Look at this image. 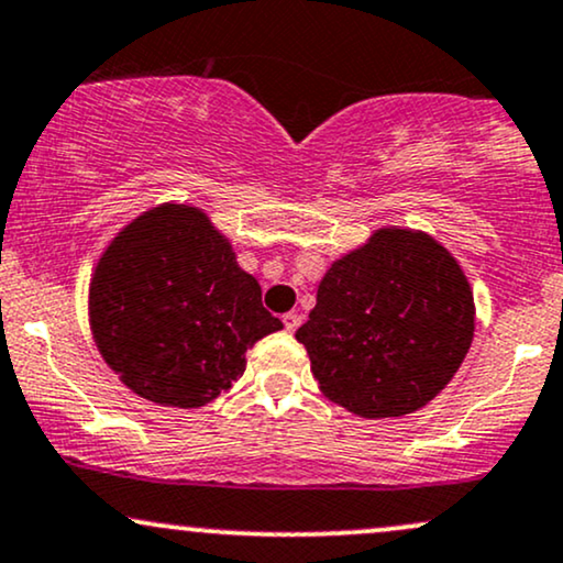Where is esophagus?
<instances>
[{
    "label": "esophagus",
    "instance_id": "obj_1",
    "mask_svg": "<svg viewBox=\"0 0 563 563\" xmlns=\"http://www.w3.org/2000/svg\"><path fill=\"white\" fill-rule=\"evenodd\" d=\"M283 324H286L288 333H294V330H299L301 314H296V311H288V314H283Z\"/></svg>",
    "mask_w": 563,
    "mask_h": 563
}]
</instances>
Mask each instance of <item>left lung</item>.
Masks as SVG:
<instances>
[{"mask_svg":"<svg viewBox=\"0 0 563 563\" xmlns=\"http://www.w3.org/2000/svg\"><path fill=\"white\" fill-rule=\"evenodd\" d=\"M475 338L459 262L428 233L380 228L333 262L296 330L320 390L351 415L404 417L432 401Z\"/></svg>","mask_w":563,"mask_h":563,"instance_id":"left-lung-1","label":"left lung"}]
</instances>
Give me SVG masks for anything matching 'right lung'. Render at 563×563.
Instances as JSON below:
<instances>
[{
  "label": "right lung",
  "instance_id": "right-lung-1",
  "mask_svg": "<svg viewBox=\"0 0 563 563\" xmlns=\"http://www.w3.org/2000/svg\"><path fill=\"white\" fill-rule=\"evenodd\" d=\"M93 341L146 401L196 409L246 369V351L283 328L262 307L225 235L196 207L162 205L118 233L88 290Z\"/></svg>",
  "mask_w": 563,
  "mask_h": 563
}]
</instances>
